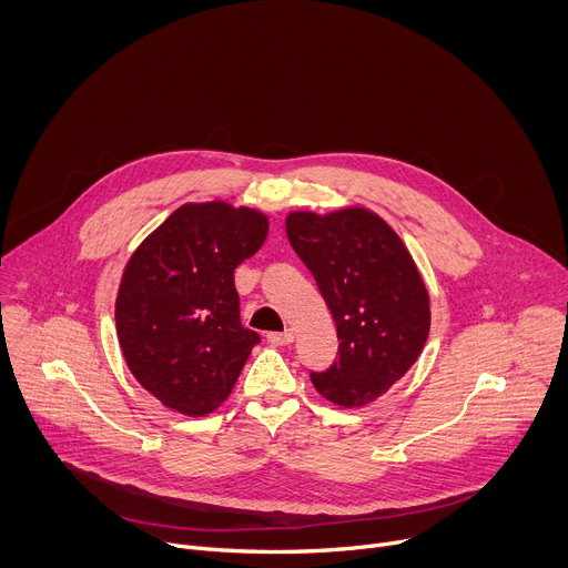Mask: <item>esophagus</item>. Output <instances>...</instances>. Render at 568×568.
Returning a JSON list of instances; mask_svg holds the SVG:
<instances>
[{
  "label": "esophagus",
  "instance_id": "obj_1",
  "mask_svg": "<svg viewBox=\"0 0 568 568\" xmlns=\"http://www.w3.org/2000/svg\"><path fill=\"white\" fill-rule=\"evenodd\" d=\"M267 342H270V344H276V346H287V344L294 342V333H292V331L270 333V335H267Z\"/></svg>",
  "mask_w": 568,
  "mask_h": 568
}]
</instances>
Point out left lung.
<instances>
[{
	"mask_svg": "<svg viewBox=\"0 0 568 568\" xmlns=\"http://www.w3.org/2000/svg\"><path fill=\"white\" fill-rule=\"evenodd\" d=\"M285 226L337 323V359L310 379L339 407H364L423 353L432 321L427 287L397 233L366 209L296 211Z\"/></svg>",
	"mask_w": 568,
	"mask_h": 568,
	"instance_id": "obj_1",
	"label": "left lung"
}]
</instances>
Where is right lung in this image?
<instances>
[{
    "mask_svg": "<svg viewBox=\"0 0 568 568\" xmlns=\"http://www.w3.org/2000/svg\"><path fill=\"white\" fill-rule=\"evenodd\" d=\"M267 237V217L224 202L184 204L125 265L116 335L136 382L184 416L229 397L261 335L240 323L235 267Z\"/></svg>",
    "mask_w": 568,
    "mask_h": 568,
    "instance_id": "add662e5",
    "label": "right lung"
}]
</instances>
